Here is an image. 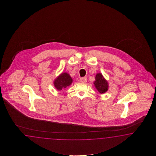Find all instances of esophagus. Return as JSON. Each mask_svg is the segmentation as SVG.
Wrapping results in <instances>:
<instances>
[{"label":"esophagus","mask_w":156,"mask_h":156,"mask_svg":"<svg viewBox=\"0 0 156 156\" xmlns=\"http://www.w3.org/2000/svg\"><path fill=\"white\" fill-rule=\"evenodd\" d=\"M80 81L81 82V83H86L87 82V78L86 77H81L80 79Z\"/></svg>","instance_id":"esophagus-1"}]
</instances>
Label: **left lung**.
Masks as SVG:
<instances>
[{"label": "left lung", "mask_w": 156, "mask_h": 156, "mask_svg": "<svg viewBox=\"0 0 156 156\" xmlns=\"http://www.w3.org/2000/svg\"><path fill=\"white\" fill-rule=\"evenodd\" d=\"M95 80L94 83L98 91L101 94L105 93L108 89V83L104 79L103 75L100 73H97Z\"/></svg>", "instance_id": "obj_1"}]
</instances>
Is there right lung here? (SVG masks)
I'll return each instance as SVG.
<instances>
[{
    "mask_svg": "<svg viewBox=\"0 0 156 156\" xmlns=\"http://www.w3.org/2000/svg\"><path fill=\"white\" fill-rule=\"evenodd\" d=\"M73 82V79L68 73H62L54 81L55 87L58 90H61L69 86Z\"/></svg>",
    "mask_w": 156,
    "mask_h": 156,
    "instance_id": "right-lung-1",
    "label": "right lung"
}]
</instances>
